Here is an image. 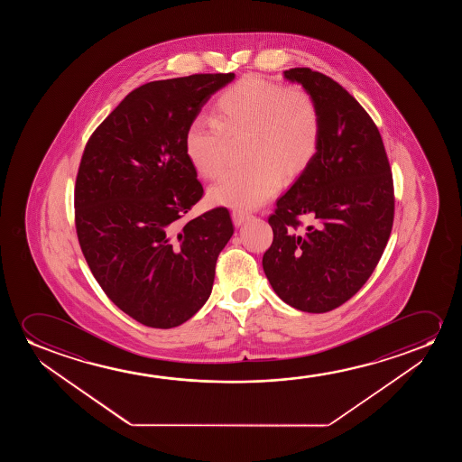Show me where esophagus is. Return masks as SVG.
<instances>
[{
    "mask_svg": "<svg viewBox=\"0 0 462 462\" xmlns=\"http://www.w3.org/2000/svg\"><path fill=\"white\" fill-rule=\"evenodd\" d=\"M232 217H234L235 226H236V227H240V226H243V224L249 219V215H247V213H243V211H236V209H235L234 213H232Z\"/></svg>",
    "mask_w": 462,
    "mask_h": 462,
    "instance_id": "1",
    "label": "esophagus"
}]
</instances>
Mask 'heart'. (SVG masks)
Segmentation results:
<instances>
[{"mask_svg":"<svg viewBox=\"0 0 462 462\" xmlns=\"http://www.w3.org/2000/svg\"><path fill=\"white\" fill-rule=\"evenodd\" d=\"M247 134L245 158L208 190L209 202L254 209L278 192L284 171L298 175L316 158L322 120L316 99L301 88L247 76L224 91L215 116L190 121L184 154L203 178H217L227 162V139Z\"/></svg>","mask_w":462,"mask_h":462,"instance_id":"1","label":"heart"}]
</instances>
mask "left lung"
Masks as SVG:
<instances>
[{
	"label": "left lung",
	"instance_id": "left-lung-1",
	"mask_svg": "<svg viewBox=\"0 0 462 462\" xmlns=\"http://www.w3.org/2000/svg\"><path fill=\"white\" fill-rule=\"evenodd\" d=\"M316 99L322 135L312 159L278 199L263 272L282 301L320 314L365 285L390 238L393 177L379 129L339 83L310 68L284 70ZM311 219L296 232L297 217Z\"/></svg>",
	"mask_w": 462,
	"mask_h": 462
}]
</instances>
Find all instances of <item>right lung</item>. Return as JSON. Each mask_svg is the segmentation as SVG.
I'll return each instance as SVG.
<instances>
[{"mask_svg":"<svg viewBox=\"0 0 462 462\" xmlns=\"http://www.w3.org/2000/svg\"><path fill=\"white\" fill-rule=\"evenodd\" d=\"M235 74L142 85L89 137L76 181V227L89 270L123 312L173 328L207 303L234 235L227 208L184 224L202 199L184 134Z\"/></svg>","mask_w":462,"mask_h":462,"instance_id":"add662e5","label":"right lung"}]
</instances>
